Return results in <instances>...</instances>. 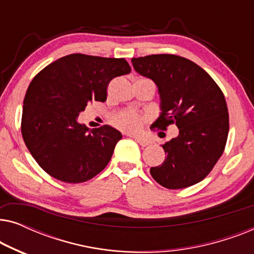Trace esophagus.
Listing matches in <instances>:
<instances>
[{"mask_svg":"<svg viewBox=\"0 0 254 254\" xmlns=\"http://www.w3.org/2000/svg\"><path fill=\"white\" fill-rule=\"evenodd\" d=\"M135 140H136V142L141 145V147H147V145L151 144L150 140H147V138L143 137H135Z\"/></svg>","mask_w":254,"mask_h":254,"instance_id":"34e87169","label":"esophagus"}]
</instances>
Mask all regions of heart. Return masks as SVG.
Listing matches in <instances>:
<instances>
[{
    "mask_svg": "<svg viewBox=\"0 0 254 254\" xmlns=\"http://www.w3.org/2000/svg\"><path fill=\"white\" fill-rule=\"evenodd\" d=\"M113 124L121 130L128 131V133H134V131H137L141 128L142 118L137 116L136 113L126 111V112L117 114L113 118Z\"/></svg>",
    "mask_w": 254,
    "mask_h": 254,
    "instance_id": "obj_1",
    "label": "heart"
}]
</instances>
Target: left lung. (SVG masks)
Here are the masks:
<instances>
[{"label":"left lung","instance_id":"1","mask_svg":"<svg viewBox=\"0 0 254 254\" xmlns=\"http://www.w3.org/2000/svg\"><path fill=\"white\" fill-rule=\"evenodd\" d=\"M131 64L158 89L161 113L151 126L165 130L175 124L179 129L178 136L162 145L166 157L150 169L151 177L170 190L200 183L227 143L229 114L221 89L207 71L178 55L133 58Z\"/></svg>","mask_w":254,"mask_h":254}]
</instances>
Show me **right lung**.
Returning a JSON list of instances; mask_svg holds the SVG:
<instances>
[{"label":"right lung","mask_w":254,"mask_h":254,"mask_svg":"<svg viewBox=\"0 0 254 254\" xmlns=\"http://www.w3.org/2000/svg\"><path fill=\"white\" fill-rule=\"evenodd\" d=\"M129 72L125 59L70 54L32 79L24 98L22 135L48 175L77 184L105 169L123 135L109 125L89 129L78 116L93 100L105 102L111 79Z\"/></svg>","instance_id":"obj_1"}]
</instances>
